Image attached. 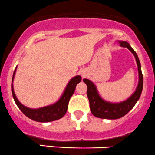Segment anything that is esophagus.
<instances>
[{
	"instance_id": "obj_1",
	"label": "esophagus",
	"mask_w": 155,
	"mask_h": 155,
	"mask_svg": "<svg viewBox=\"0 0 155 155\" xmlns=\"http://www.w3.org/2000/svg\"><path fill=\"white\" fill-rule=\"evenodd\" d=\"M80 75L82 76V77H85V76H86V73H85V71H84V70H82V71H80Z\"/></svg>"
}]
</instances>
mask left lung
Listing matches in <instances>:
<instances>
[{
    "mask_svg": "<svg viewBox=\"0 0 155 155\" xmlns=\"http://www.w3.org/2000/svg\"><path fill=\"white\" fill-rule=\"evenodd\" d=\"M119 43L121 47L127 48L136 58L138 66V71H139V83L136 91L128 99L119 103H111L101 98V97L99 95L97 88L91 81H90L89 79H84L83 82L88 87L87 96L89 101L91 112L94 117L101 119L116 120L123 117L133 109L136 102L139 101L143 88V76H142L140 61L138 58V55L128 42L120 41Z\"/></svg>",
    "mask_w": 155,
    "mask_h": 155,
    "instance_id": "obj_1",
    "label": "left lung"
}]
</instances>
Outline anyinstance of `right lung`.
<instances>
[{
    "label": "right lung",
    "instance_id": "obj_1",
    "mask_svg": "<svg viewBox=\"0 0 155 155\" xmlns=\"http://www.w3.org/2000/svg\"><path fill=\"white\" fill-rule=\"evenodd\" d=\"M16 67L13 72V78H12L11 89L13 97L19 110L26 116L27 117L32 120L36 121V122H51V121H54L62 118L67 113L69 101H70L71 96L74 93L76 85L82 80V77L80 76H76L72 79H70V81L68 82L67 87H66L65 90H64V93H63L62 96L56 103L41 108H38V109H31V108H28L22 104L15 94L13 82L15 73H16Z\"/></svg>",
    "mask_w": 155,
    "mask_h": 155
}]
</instances>
